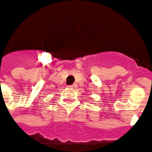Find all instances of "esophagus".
Masks as SVG:
<instances>
[{"label": "esophagus", "mask_w": 152, "mask_h": 152, "mask_svg": "<svg viewBox=\"0 0 152 152\" xmlns=\"http://www.w3.org/2000/svg\"><path fill=\"white\" fill-rule=\"evenodd\" d=\"M76 86H76V84H73V85L72 86H69V88H70V89H75V88H76Z\"/></svg>", "instance_id": "1"}]
</instances>
